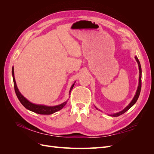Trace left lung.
Listing matches in <instances>:
<instances>
[{"mask_svg":"<svg viewBox=\"0 0 154 154\" xmlns=\"http://www.w3.org/2000/svg\"><path fill=\"white\" fill-rule=\"evenodd\" d=\"M135 59H136V62H137V64H138V67H139V83H138V87H137V91H136V94H135L134 95V97H133V99L132 100V101H130V103L125 107V108L124 109H123L122 110H121L119 112H116V113H114V114H109V116H113V117H118V116L122 115L123 114H124L125 112H127L128 110H129L131 107L136 103V101L138 99V97L139 96V94H140V92H141V64H140V62H139V60L137 58V57H135ZM96 107V106H95ZM96 109L97 110H99L97 108Z\"/></svg>","mask_w":154,"mask_h":154,"instance_id":"left-lung-1","label":"left lung"}]
</instances>
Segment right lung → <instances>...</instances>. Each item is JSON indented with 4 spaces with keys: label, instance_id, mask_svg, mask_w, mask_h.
<instances>
[{
    "label": "right lung",
    "instance_id": "right-lung-1",
    "mask_svg": "<svg viewBox=\"0 0 154 154\" xmlns=\"http://www.w3.org/2000/svg\"><path fill=\"white\" fill-rule=\"evenodd\" d=\"M12 76H13V83H14V88H15V93H16L18 99L19 100L22 105L27 110L33 112H35V113L38 114L49 115V114H52L58 110H60L62 109L63 108L65 105L67 104V101L69 100H67L66 101L63 102V103H62L61 104L56 105V106H47V105H38V104H35L33 103H31V102L29 101L28 100H27L26 97L20 92L19 90H18L17 85L16 84L15 75H14V67H13L12 68ZM75 82L73 83L71 88H70L69 93V95L71 94V92L72 89V88L74 85V83H75Z\"/></svg>",
    "mask_w": 154,
    "mask_h": 154
}]
</instances>
